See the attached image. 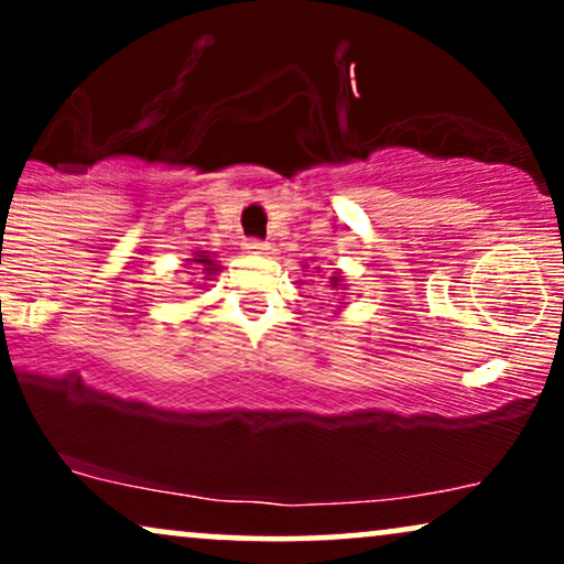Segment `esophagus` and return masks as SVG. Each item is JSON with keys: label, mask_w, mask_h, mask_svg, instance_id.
<instances>
[{"label": "esophagus", "mask_w": 564, "mask_h": 564, "mask_svg": "<svg viewBox=\"0 0 564 564\" xmlns=\"http://www.w3.org/2000/svg\"><path fill=\"white\" fill-rule=\"evenodd\" d=\"M270 246L264 241H257V238H251V241H246V254H268Z\"/></svg>", "instance_id": "1"}]
</instances>
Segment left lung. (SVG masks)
I'll return each instance as SVG.
<instances>
[{
  "label": "left lung",
  "mask_w": 564,
  "mask_h": 564,
  "mask_svg": "<svg viewBox=\"0 0 564 564\" xmlns=\"http://www.w3.org/2000/svg\"><path fill=\"white\" fill-rule=\"evenodd\" d=\"M304 268H310V264H304ZM315 273H321V268H315ZM328 289L334 291V296H339V304H336V307H345V302H341V294H345V291H347L345 275H341V273L328 275Z\"/></svg>",
  "instance_id": "8db88e82"
}]
</instances>
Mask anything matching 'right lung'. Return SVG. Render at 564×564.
I'll return each mask as SVG.
<instances>
[{
	"label": "right lung",
	"instance_id": "obj_1",
	"mask_svg": "<svg viewBox=\"0 0 564 564\" xmlns=\"http://www.w3.org/2000/svg\"><path fill=\"white\" fill-rule=\"evenodd\" d=\"M191 264H200V270L206 273V281H212V275L219 273V264L212 260L209 251H193V260H187Z\"/></svg>",
	"mask_w": 564,
	"mask_h": 564
}]
</instances>
